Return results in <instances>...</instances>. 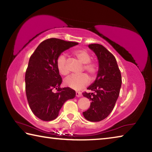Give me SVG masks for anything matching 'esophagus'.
<instances>
[{"label":"esophagus","mask_w":152,"mask_h":152,"mask_svg":"<svg viewBox=\"0 0 152 152\" xmlns=\"http://www.w3.org/2000/svg\"><path fill=\"white\" fill-rule=\"evenodd\" d=\"M76 97H80L81 96H82V94H81V92H76Z\"/></svg>","instance_id":"obj_1"}]
</instances>
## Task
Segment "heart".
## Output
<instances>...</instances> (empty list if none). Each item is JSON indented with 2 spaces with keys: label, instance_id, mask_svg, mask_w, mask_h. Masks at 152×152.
Returning a JSON list of instances; mask_svg holds the SVG:
<instances>
[{
  "label": "heart",
  "instance_id": "heart-1",
  "mask_svg": "<svg viewBox=\"0 0 152 152\" xmlns=\"http://www.w3.org/2000/svg\"><path fill=\"white\" fill-rule=\"evenodd\" d=\"M72 55L78 59L79 61L84 64L83 68L91 76L94 77L98 71V66L93 61H91V56L89 52L86 50L80 49L74 50ZM57 68L61 75L66 76L69 71L66 66V58L65 55L61 54L57 59ZM90 82L89 77L86 74H82L80 75H71L64 80V84L75 91H80L88 85Z\"/></svg>",
  "mask_w": 152,
  "mask_h": 152
}]
</instances>
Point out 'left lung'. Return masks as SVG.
<instances>
[{
    "label": "left lung",
    "instance_id": "obj_1",
    "mask_svg": "<svg viewBox=\"0 0 152 152\" xmlns=\"http://www.w3.org/2000/svg\"><path fill=\"white\" fill-rule=\"evenodd\" d=\"M88 48L96 56L99 70L96 80L87 88L93 92L82 94L91 101L83 115L89 121L97 122L107 118L114 108L121 87V74L116 59L103 45L94 43Z\"/></svg>",
    "mask_w": 152,
    "mask_h": 152
}]
</instances>
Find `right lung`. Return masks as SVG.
Instances as JSON below:
<instances>
[{
	"mask_svg": "<svg viewBox=\"0 0 152 152\" xmlns=\"http://www.w3.org/2000/svg\"><path fill=\"white\" fill-rule=\"evenodd\" d=\"M78 44L51 38L41 43L30 57L25 72V91L31 110L41 120L55 119L64 102L76 96L72 88H60L62 79L57 59L64 51ZM53 89L57 92L53 93Z\"/></svg>",
	"mask_w": 152,
	"mask_h": 152,
	"instance_id": "obj_1",
	"label": "right lung"
}]
</instances>
